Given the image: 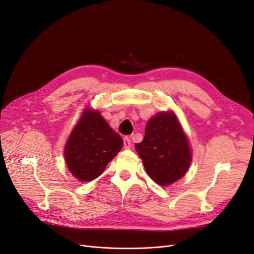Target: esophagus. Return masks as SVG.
<instances>
[{
  "label": "esophagus",
  "instance_id": "1",
  "mask_svg": "<svg viewBox=\"0 0 254 254\" xmlns=\"http://www.w3.org/2000/svg\"><path fill=\"white\" fill-rule=\"evenodd\" d=\"M123 144H124V148H125V149H129V148L131 147V141H130V138H129L128 136H125V137H124Z\"/></svg>",
  "mask_w": 254,
  "mask_h": 254
}]
</instances>
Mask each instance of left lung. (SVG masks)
Returning <instances> with one entry per match:
<instances>
[{"mask_svg":"<svg viewBox=\"0 0 254 254\" xmlns=\"http://www.w3.org/2000/svg\"><path fill=\"white\" fill-rule=\"evenodd\" d=\"M144 139L135 144L149 177L161 186L180 180L189 168L191 152L185 133L172 113H159L145 128Z\"/></svg>","mask_w":254,"mask_h":254,"instance_id":"left-lung-1","label":"left lung"}]
</instances>
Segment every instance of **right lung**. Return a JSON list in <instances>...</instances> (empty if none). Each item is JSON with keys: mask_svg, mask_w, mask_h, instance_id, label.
Masks as SVG:
<instances>
[{"mask_svg": "<svg viewBox=\"0 0 254 254\" xmlns=\"http://www.w3.org/2000/svg\"><path fill=\"white\" fill-rule=\"evenodd\" d=\"M123 146V139L99 111L87 110L69 136L65 159L69 170L82 182L97 179Z\"/></svg>", "mask_w": 254, "mask_h": 254, "instance_id": "obj_1", "label": "right lung"}]
</instances>
